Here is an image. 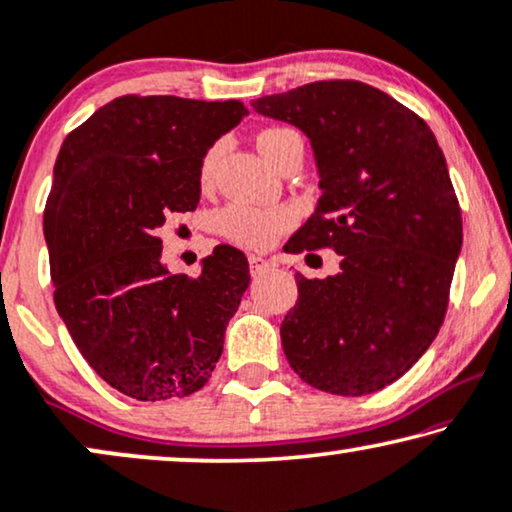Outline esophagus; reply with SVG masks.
<instances>
[{"label":"esophagus","instance_id":"obj_1","mask_svg":"<svg viewBox=\"0 0 512 512\" xmlns=\"http://www.w3.org/2000/svg\"><path fill=\"white\" fill-rule=\"evenodd\" d=\"M248 262H250L252 276H262L264 271H269L271 267H274V260H267V257H262V255H250Z\"/></svg>","mask_w":512,"mask_h":512}]
</instances>
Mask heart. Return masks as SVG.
<instances>
[{"label": "heart", "mask_w": 512, "mask_h": 512, "mask_svg": "<svg viewBox=\"0 0 512 512\" xmlns=\"http://www.w3.org/2000/svg\"><path fill=\"white\" fill-rule=\"evenodd\" d=\"M292 133L290 128H267L257 135V147L267 159L274 163L278 145L285 135ZM217 161V149L203 156L201 163V180L208 182L213 177ZM295 224V213L290 208L278 206V208H252L243 206V203H234L227 206L220 213V229L222 234L238 245L245 248H267L276 241L283 231H288Z\"/></svg>", "instance_id": "b5f03b06"}]
</instances>
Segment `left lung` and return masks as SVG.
<instances>
[{
  "label": "left lung",
  "mask_w": 512,
  "mask_h": 512,
  "mask_svg": "<svg viewBox=\"0 0 512 512\" xmlns=\"http://www.w3.org/2000/svg\"><path fill=\"white\" fill-rule=\"evenodd\" d=\"M311 140L323 196L290 252L332 248L339 274H297L281 325L306 384L367 395L393 384L438 335L461 252V208L426 121L363 81H313L252 100Z\"/></svg>",
  "instance_id": "8db88e82"
}]
</instances>
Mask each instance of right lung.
Returning a JSON list of instances; mask_svg holds the SVG:
<instances>
[{
	"label": "right lung",
	"instance_id": "right-lung-1",
	"mask_svg": "<svg viewBox=\"0 0 512 512\" xmlns=\"http://www.w3.org/2000/svg\"><path fill=\"white\" fill-rule=\"evenodd\" d=\"M243 102L121 95L67 135L44 210L53 302L86 363L128 398H185L206 386L250 283L217 245L192 278L161 262L159 229L194 210L201 163L238 126Z\"/></svg>",
	"mask_w": 512,
	"mask_h": 512
}]
</instances>
